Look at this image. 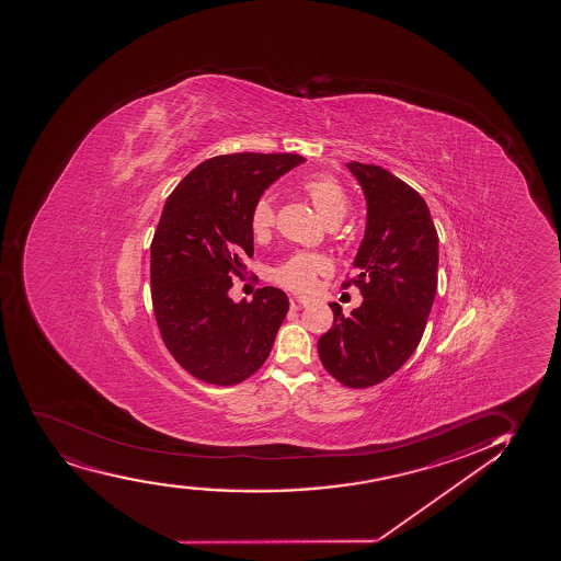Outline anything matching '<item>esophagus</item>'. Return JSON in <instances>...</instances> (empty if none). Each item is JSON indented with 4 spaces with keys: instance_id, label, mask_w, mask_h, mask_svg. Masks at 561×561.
<instances>
[{
    "instance_id": "esophagus-1",
    "label": "esophagus",
    "mask_w": 561,
    "mask_h": 561,
    "mask_svg": "<svg viewBox=\"0 0 561 561\" xmlns=\"http://www.w3.org/2000/svg\"><path fill=\"white\" fill-rule=\"evenodd\" d=\"M307 301H304V299H299V297H290V309L291 310H301L307 307Z\"/></svg>"
}]
</instances>
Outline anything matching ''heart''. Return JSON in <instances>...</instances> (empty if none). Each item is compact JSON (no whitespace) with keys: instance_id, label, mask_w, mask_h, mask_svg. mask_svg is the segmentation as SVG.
I'll list each match as a JSON object with an SVG mask.
<instances>
[{"instance_id":"obj_1","label":"heart","mask_w":561,"mask_h":561,"mask_svg":"<svg viewBox=\"0 0 561 561\" xmlns=\"http://www.w3.org/2000/svg\"><path fill=\"white\" fill-rule=\"evenodd\" d=\"M304 193L325 225H339L350 209L348 196L331 175H314L304 183ZM252 233L257 239L270 236L275 226V206L270 198H260L251 215ZM325 273V262L312 254H296L273 271V280L286 290L307 296L314 290L318 275Z\"/></svg>"}]
</instances>
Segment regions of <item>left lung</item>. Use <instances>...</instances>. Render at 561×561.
<instances>
[{
    "instance_id": "1",
    "label": "left lung",
    "mask_w": 561,
    "mask_h": 561,
    "mask_svg": "<svg viewBox=\"0 0 561 561\" xmlns=\"http://www.w3.org/2000/svg\"><path fill=\"white\" fill-rule=\"evenodd\" d=\"M367 201V228L354 260L363 304L333 310V328L318 341L323 367L342 386H376L417 348L438 288V232L423 196L376 164H346Z\"/></svg>"
}]
</instances>
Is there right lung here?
Wrapping results in <instances>:
<instances>
[{"mask_svg": "<svg viewBox=\"0 0 561 561\" xmlns=\"http://www.w3.org/2000/svg\"><path fill=\"white\" fill-rule=\"evenodd\" d=\"M301 162L294 153L219 154L188 172L162 207L151 241L154 320L168 352L198 380L241 383L273 348L286 294L264 286L236 304L228 290L254 252V204Z\"/></svg>", "mask_w": 561, "mask_h": 561, "instance_id": "right-lung-1", "label": "right lung"}]
</instances>
